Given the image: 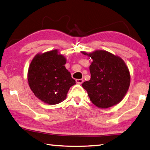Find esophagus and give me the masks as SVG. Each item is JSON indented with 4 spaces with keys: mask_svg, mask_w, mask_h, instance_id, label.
<instances>
[{
    "mask_svg": "<svg viewBox=\"0 0 150 150\" xmlns=\"http://www.w3.org/2000/svg\"><path fill=\"white\" fill-rule=\"evenodd\" d=\"M76 81L78 84H81L83 82V79H76Z\"/></svg>",
    "mask_w": 150,
    "mask_h": 150,
    "instance_id": "34e87169",
    "label": "esophagus"
}]
</instances>
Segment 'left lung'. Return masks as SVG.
<instances>
[{
  "instance_id": "obj_1",
  "label": "left lung",
  "mask_w": 150,
  "mask_h": 150,
  "mask_svg": "<svg viewBox=\"0 0 150 150\" xmlns=\"http://www.w3.org/2000/svg\"><path fill=\"white\" fill-rule=\"evenodd\" d=\"M92 59L90 65L91 78L82 83L93 104L106 108L120 102L127 92L130 76L122 59L105 51L86 54Z\"/></svg>"
}]
</instances>
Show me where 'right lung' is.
I'll list each match as a JSON object with an SVG mask.
<instances>
[{"mask_svg": "<svg viewBox=\"0 0 150 150\" xmlns=\"http://www.w3.org/2000/svg\"><path fill=\"white\" fill-rule=\"evenodd\" d=\"M64 56L57 50L37 54L29 65L28 79L34 94L49 105H56L65 99L71 86L76 84L64 65Z\"/></svg>", "mask_w": 150, "mask_h": 150, "instance_id": "right-lung-1", "label": "right lung"}]
</instances>
